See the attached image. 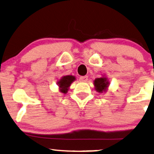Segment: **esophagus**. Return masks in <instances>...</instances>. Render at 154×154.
Wrapping results in <instances>:
<instances>
[{"label":"esophagus","instance_id":"1","mask_svg":"<svg viewBox=\"0 0 154 154\" xmlns=\"http://www.w3.org/2000/svg\"><path fill=\"white\" fill-rule=\"evenodd\" d=\"M88 80V77L87 76H82L79 77V81L81 82H87Z\"/></svg>","mask_w":154,"mask_h":154}]
</instances>
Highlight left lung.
Masks as SVG:
<instances>
[{"mask_svg":"<svg viewBox=\"0 0 154 154\" xmlns=\"http://www.w3.org/2000/svg\"><path fill=\"white\" fill-rule=\"evenodd\" d=\"M94 84L96 91L100 93H102L103 91H105L106 90V88L108 87L109 82H108L107 78L103 77H100V78L95 79Z\"/></svg>","mask_w":154,"mask_h":154,"instance_id":"left-lung-1","label":"left lung"}]
</instances>
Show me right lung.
Listing matches in <instances>:
<instances>
[{"label": "right lung", "mask_w": 154, "mask_h": 154, "mask_svg": "<svg viewBox=\"0 0 154 154\" xmlns=\"http://www.w3.org/2000/svg\"><path fill=\"white\" fill-rule=\"evenodd\" d=\"M75 80V77L72 75L64 76L57 82V85L60 87V91L62 93L66 94L67 92L69 87L72 82Z\"/></svg>", "instance_id": "1"}]
</instances>
